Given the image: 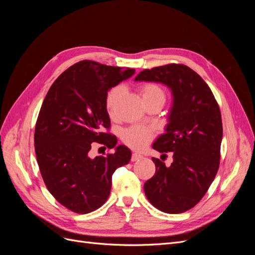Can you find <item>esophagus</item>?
<instances>
[{"label":"esophagus","mask_w":255,"mask_h":255,"mask_svg":"<svg viewBox=\"0 0 255 255\" xmlns=\"http://www.w3.org/2000/svg\"><path fill=\"white\" fill-rule=\"evenodd\" d=\"M139 158H141V155H140V154H138V153H133V154H132V158H130V159H132V161H136V160H138Z\"/></svg>","instance_id":"obj_1"}]
</instances>
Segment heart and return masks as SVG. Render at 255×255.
<instances>
[{"label":"heart","mask_w":255,"mask_h":255,"mask_svg":"<svg viewBox=\"0 0 255 255\" xmlns=\"http://www.w3.org/2000/svg\"><path fill=\"white\" fill-rule=\"evenodd\" d=\"M123 95L122 87H116L107 97L106 107L107 111L113 115L116 111L120 99ZM141 96L143 100L152 98H163L165 99L164 91L154 84H145L141 87ZM153 137L152 130L143 127H132L123 132L122 139L128 146L133 149H141L144 145L148 144Z\"/></svg>","instance_id":"b5f03b06"}]
</instances>
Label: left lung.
Wrapping results in <instances>:
<instances>
[{
    "instance_id": "obj_1",
    "label": "left lung",
    "mask_w": 255,
    "mask_h": 255,
    "mask_svg": "<svg viewBox=\"0 0 255 255\" xmlns=\"http://www.w3.org/2000/svg\"><path fill=\"white\" fill-rule=\"evenodd\" d=\"M136 82L160 83L171 91L172 102L165 132L152 148L172 152L167 167L152 158L155 174L143 185L144 194L157 210L184 213L203 198L219 168L222 121L219 106L201 76L184 65L145 69Z\"/></svg>"
}]
</instances>
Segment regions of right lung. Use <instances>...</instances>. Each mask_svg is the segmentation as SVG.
Here are the masks:
<instances>
[{
  "label": "right lung",
  "instance_id": "obj_1",
  "mask_svg": "<svg viewBox=\"0 0 255 255\" xmlns=\"http://www.w3.org/2000/svg\"><path fill=\"white\" fill-rule=\"evenodd\" d=\"M134 74L135 69L83 60L61 73L43 100L34 136L37 163L51 195L74 213L101 207L113 173L130 160L128 146L103 130L111 126L107 92ZM94 142L114 152L92 158Z\"/></svg>",
  "mask_w": 255,
  "mask_h": 255
}]
</instances>
